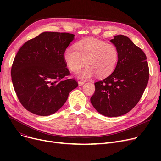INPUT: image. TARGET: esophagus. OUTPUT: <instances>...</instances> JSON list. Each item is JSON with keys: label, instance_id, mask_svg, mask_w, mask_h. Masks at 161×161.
<instances>
[{"label": "esophagus", "instance_id": "obj_1", "mask_svg": "<svg viewBox=\"0 0 161 161\" xmlns=\"http://www.w3.org/2000/svg\"><path fill=\"white\" fill-rule=\"evenodd\" d=\"M85 81H78V85L80 86H83V85H84V84H85Z\"/></svg>", "mask_w": 161, "mask_h": 161}]
</instances>
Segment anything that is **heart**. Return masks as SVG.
I'll return each mask as SVG.
<instances>
[{
    "label": "heart",
    "instance_id": "heart-1",
    "mask_svg": "<svg viewBox=\"0 0 161 161\" xmlns=\"http://www.w3.org/2000/svg\"><path fill=\"white\" fill-rule=\"evenodd\" d=\"M75 49L66 48L63 53L64 60L73 72H78L86 64L78 77L86 80L97 75L99 78L108 77L115 70L119 59L117 47L112 44L93 38L78 42Z\"/></svg>",
    "mask_w": 161,
    "mask_h": 161
}]
</instances>
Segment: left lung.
Returning <instances> with one entry per match:
<instances>
[{
    "mask_svg": "<svg viewBox=\"0 0 161 161\" xmlns=\"http://www.w3.org/2000/svg\"><path fill=\"white\" fill-rule=\"evenodd\" d=\"M110 42L118 49L119 59L112 74L95 83L91 103L100 114L114 117L128 113L137 104L149 73L146 55L129 38L117 35Z\"/></svg>",
    "mask_w": 161,
    "mask_h": 161,
    "instance_id": "left-lung-1",
    "label": "left lung"
}]
</instances>
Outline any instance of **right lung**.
<instances>
[{
    "label": "right lung",
    "mask_w": 161,
    "mask_h": 161,
    "mask_svg": "<svg viewBox=\"0 0 161 161\" xmlns=\"http://www.w3.org/2000/svg\"><path fill=\"white\" fill-rule=\"evenodd\" d=\"M74 40L66 32H44L28 40L17 53L11 70L14 90L27 110L40 116L60 109L73 89L78 86L63 58L64 50Z\"/></svg>",
    "instance_id": "obj_1"
}]
</instances>
